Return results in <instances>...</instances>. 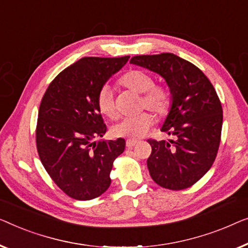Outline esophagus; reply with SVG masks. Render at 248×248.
I'll return each mask as SVG.
<instances>
[{
    "instance_id": "esophagus-1",
    "label": "esophagus",
    "mask_w": 248,
    "mask_h": 248,
    "mask_svg": "<svg viewBox=\"0 0 248 248\" xmlns=\"http://www.w3.org/2000/svg\"><path fill=\"white\" fill-rule=\"evenodd\" d=\"M136 144H137V140H135V139H128V140L125 141V146H127V147H129V148L134 147Z\"/></svg>"
}]
</instances>
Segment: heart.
<instances>
[{
  "label": "heart",
  "mask_w": 248,
  "mask_h": 248,
  "mask_svg": "<svg viewBox=\"0 0 248 248\" xmlns=\"http://www.w3.org/2000/svg\"><path fill=\"white\" fill-rule=\"evenodd\" d=\"M120 84L124 88L141 94V108L153 111L156 114L165 113L170 107V93L165 86L155 84L154 78L147 72L141 69H130L120 78ZM96 107L103 116L110 119L117 117L113 94L109 86H103L96 95ZM153 117L147 112H142L135 117H127L111 128L114 137L140 138L151 129Z\"/></svg>",
  "instance_id": "obj_1"
}]
</instances>
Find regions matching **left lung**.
Returning <instances> with one entry per match:
<instances>
[{
  "mask_svg": "<svg viewBox=\"0 0 248 248\" xmlns=\"http://www.w3.org/2000/svg\"><path fill=\"white\" fill-rule=\"evenodd\" d=\"M130 64L159 74L172 95L160 130L175 139L147 140L152 179L170 190L192 186L210 170L220 144L222 108L214 85L192 62L170 53L135 56Z\"/></svg>",
  "mask_w": 248,
  "mask_h": 248,
  "instance_id": "8db88e82",
  "label": "left lung"
}]
</instances>
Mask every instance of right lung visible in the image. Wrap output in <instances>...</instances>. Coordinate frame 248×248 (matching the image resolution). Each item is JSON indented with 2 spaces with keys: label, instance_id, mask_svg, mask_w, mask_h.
Returning <instances> with one entry per match:
<instances>
[{
  "label": "right lung",
  "instance_id": "obj_1",
  "mask_svg": "<svg viewBox=\"0 0 248 248\" xmlns=\"http://www.w3.org/2000/svg\"><path fill=\"white\" fill-rule=\"evenodd\" d=\"M128 59L83 57L56 76L41 100L38 154L59 189L75 200H92L106 192L113 160L124 151V138L93 140L107 131L97 93Z\"/></svg>",
  "mask_w": 248,
  "mask_h": 248
}]
</instances>
